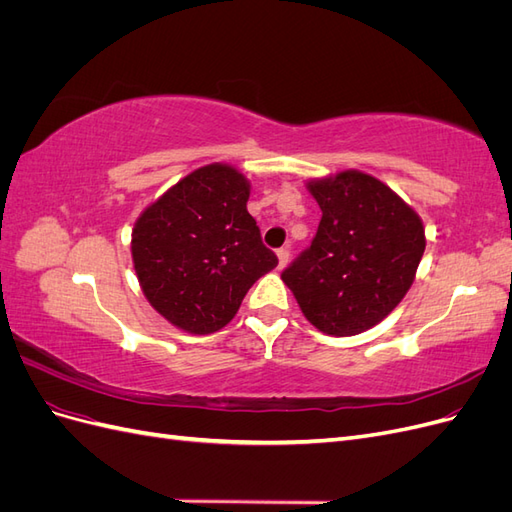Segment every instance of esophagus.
<instances>
[{
	"instance_id": "obj_1",
	"label": "esophagus",
	"mask_w": 512,
	"mask_h": 512,
	"mask_svg": "<svg viewBox=\"0 0 512 512\" xmlns=\"http://www.w3.org/2000/svg\"><path fill=\"white\" fill-rule=\"evenodd\" d=\"M288 258H290V252L286 250V247H282V250H277V267L284 269L288 265Z\"/></svg>"
}]
</instances>
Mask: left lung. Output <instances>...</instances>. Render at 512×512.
Masks as SVG:
<instances>
[{
  "label": "left lung",
  "instance_id": "obj_1",
  "mask_svg": "<svg viewBox=\"0 0 512 512\" xmlns=\"http://www.w3.org/2000/svg\"><path fill=\"white\" fill-rule=\"evenodd\" d=\"M307 190L322 218L282 280L318 331L359 335L410 290L425 252L423 222L389 185L361 170L312 179Z\"/></svg>",
  "mask_w": 512,
  "mask_h": 512
}]
</instances>
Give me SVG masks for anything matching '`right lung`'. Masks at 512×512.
Here are the masks:
<instances>
[{"label": "right lung", "mask_w": 512, "mask_h": 512, "mask_svg": "<svg viewBox=\"0 0 512 512\" xmlns=\"http://www.w3.org/2000/svg\"><path fill=\"white\" fill-rule=\"evenodd\" d=\"M247 198L250 181L215 162L185 175L138 215L134 271L151 307L173 327L220 331L258 277L277 267Z\"/></svg>", "instance_id": "1"}]
</instances>
